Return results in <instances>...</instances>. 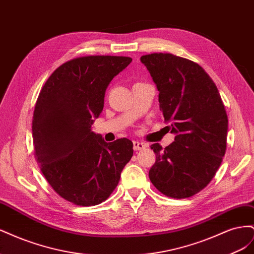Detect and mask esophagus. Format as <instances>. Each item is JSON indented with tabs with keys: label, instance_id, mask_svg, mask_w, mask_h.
I'll list each match as a JSON object with an SVG mask.
<instances>
[{
	"label": "esophagus",
	"instance_id": "obj_1",
	"mask_svg": "<svg viewBox=\"0 0 254 254\" xmlns=\"http://www.w3.org/2000/svg\"><path fill=\"white\" fill-rule=\"evenodd\" d=\"M146 147V144L139 141H133V149L134 150H142Z\"/></svg>",
	"mask_w": 254,
	"mask_h": 254
}]
</instances>
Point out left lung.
Listing matches in <instances>:
<instances>
[{
	"label": "left lung",
	"instance_id": "left-lung-1",
	"mask_svg": "<svg viewBox=\"0 0 254 254\" xmlns=\"http://www.w3.org/2000/svg\"><path fill=\"white\" fill-rule=\"evenodd\" d=\"M159 91L160 110L175 141L152 144L149 179L167 197L194 196L211 182L227 148L228 117L216 84L194 61L173 54L141 57Z\"/></svg>",
	"mask_w": 254,
	"mask_h": 254
}]
</instances>
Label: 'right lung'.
<instances>
[{
  "label": "right lung",
  "instance_id": "right-lung-1",
  "mask_svg": "<svg viewBox=\"0 0 254 254\" xmlns=\"http://www.w3.org/2000/svg\"><path fill=\"white\" fill-rule=\"evenodd\" d=\"M131 61L124 56L74 58L53 72L38 96L35 157L53 190L76 205L105 201L133 155L130 140L107 143L91 130L103 111L107 87Z\"/></svg>",
  "mask_w": 254,
  "mask_h": 254
}]
</instances>
